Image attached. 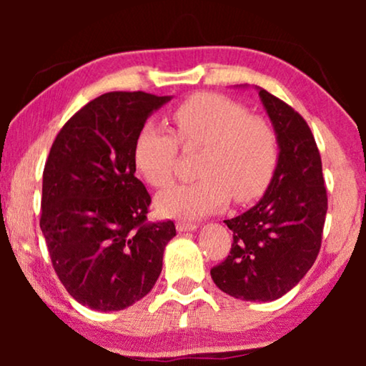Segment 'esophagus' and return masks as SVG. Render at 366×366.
Segmentation results:
<instances>
[{
  "mask_svg": "<svg viewBox=\"0 0 366 366\" xmlns=\"http://www.w3.org/2000/svg\"><path fill=\"white\" fill-rule=\"evenodd\" d=\"M198 224L192 222H177V229L178 232H193L197 229Z\"/></svg>",
  "mask_w": 366,
  "mask_h": 366,
  "instance_id": "34e87169",
  "label": "esophagus"
}]
</instances>
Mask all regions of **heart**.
<instances>
[{
    "label": "heart",
    "instance_id": "b5f03b06",
    "mask_svg": "<svg viewBox=\"0 0 366 366\" xmlns=\"http://www.w3.org/2000/svg\"><path fill=\"white\" fill-rule=\"evenodd\" d=\"M174 133L147 123L134 139L133 159L147 183L164 188L177 172L179 147L202 148L197 182L174 184L158 194L167 217L199 218L228 203H249L272 183L280 159L277 129L268 119L218 93H194L172 113Z\"/></svg>",
    "mask_w": 366,
    "mask_h": 366
}]
</instances>
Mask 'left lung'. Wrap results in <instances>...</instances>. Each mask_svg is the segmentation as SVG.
<instances>
[{
    "mask_svg": "<svg viewBox=\"0 0 366 366\" xmlns=\"http://www.w3.org/2000/svg\"><path fill=\"white\" fill-rule=\"evenodd\" d=\"M259 98L280 142L277 172L264 197L224 219L233 232L229 254L212 268L217 287L244 302H273L288 293L322 247L328 209L322 157L302 114L267 89Z\"/></svg>",
    "mask_w": 366,
    "mask_h": 366,
    "instance_id": "1",
    "label": "left lung"
}]
</instances>
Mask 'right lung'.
Here are the masks:
<instances>
[{
	"mask_svg": "<svg viewBox=\"0 0 366 366\" xmlns=\"http://www.w3.org/2000/svg\"><path fill=\"white\" fill-rule=\"evenodd\" d=\"M169 97L109 92L54 138L43 172L39 228L59 282L98 312L132 307L154 287L172 219L148 222L152 197L134 177V139Z\"/></svg>",
	"mask_w": 366,
	"mask_h": 366,
	"instance_id": "add662e5",
	"label": "right lung"
}]
</instances>
